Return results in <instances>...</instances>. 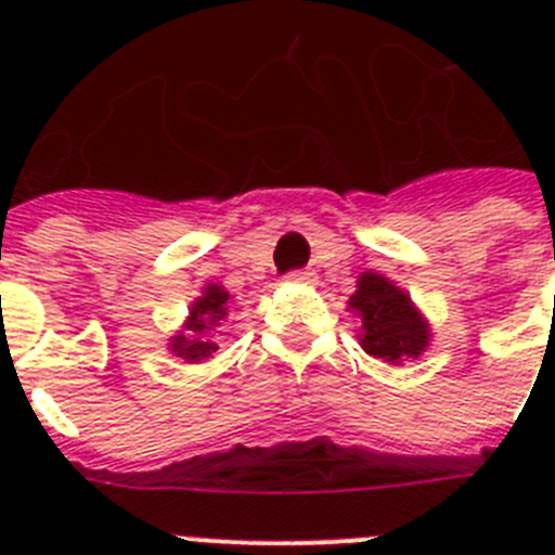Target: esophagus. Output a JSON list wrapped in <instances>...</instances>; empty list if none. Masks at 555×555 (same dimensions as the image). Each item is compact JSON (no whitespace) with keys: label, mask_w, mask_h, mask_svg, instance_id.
<instances>
[{"label":"esophagus","mask_w":555,"mask_h":555,"mask_svg":"<svg viewBox=\"0 0 555 555\" xmlns=\"http://www.w3.org/2000/svg\"><path fill=\"white\" fill-rule=\"evenodd\" d=\"M313 274L308 272V269H294V272L286 274V281L288 283H311Z\"/></svg>","instance_id":"esophagus-1"}]
</instances>
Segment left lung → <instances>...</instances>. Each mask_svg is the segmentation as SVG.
<instances>
[{
    "instance_id": "1",
    "label": "left lung",
    "mask_w": 555,
    "mask_h": 555,
    "mask_svg": "<svg viewBox=\"0 0 555 555\" xmlns=\"http://www.w3.org/2000/svg\"><path fill=\"white\" fill-rule=\"evenodd\" d=\"M350 306L361 313V345L370 356L397 364L416 358L428 347L425 320L414 311L409 297L380 274L366 272L358 278V292L350 297Z\"/></svg>"
}]
</instances>
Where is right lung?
I'll return each mask as SVG.
<instances>
[{"mask_svg":"<svg viewBox=\"0 0 555 555\" xmlns=\"http://www.w3.org/2000/svg\"><path fill=\"white\" fill-rule=\"evenodd\" d=\"M228 300L230 294L224 292L222 286H208L205 294L194 302L191 308V320H189V336H175L171 338V350L178 352L180 358L197 364V361H205L210 358V352H217V345L210 341L205 333H208V325L219 322L222 317H228Z\"/></svg>","mask_w":555,"mask_h":555,"instance_id":"right-lung-1","label":"right lung"}]
</instances>
